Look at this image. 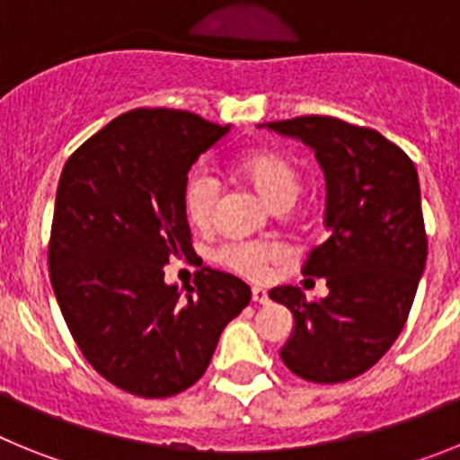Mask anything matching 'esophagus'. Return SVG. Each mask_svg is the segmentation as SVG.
I'll return each instance as SVG.
<instances>
[{
	"label": "esophagus",
	"instance_id": "34e87169",
	"mask_svg": "<svg viewBox=\"0 0 460 460\" xmlns=\"http://www.w3.org/2000/svg\"><path fill=\"white\" fill-rule=\"evenodd\" d=\"M251 296H253L255 304H262V306H265V304H270V295H267V292L262 290V288H253Z\"/></svg>",
	"mask_w": 460,
	"mask_h": 460
}]
</instances>
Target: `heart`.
<instances>
[{
    "instance_id": "obj_1",
    "label": "heart",
    "mask_w": 460,
    "mask_h": 460,
    "mask_svg": "<svg viewBox=\"0 0 460 460\" xmlns=\"http://www.w3.org/2000/svg\"><path fill=\"white\" fill-rule=\"evenodd\" d=\"M230 172L253 186L274 209L292 207L302 190V177L290 158L274 149H251L230 161ZM218 200V181L209 170L195 168L181 193L186 221L195 230H207L214 223ZM217 260L243 279L260 280L283 260V253L267 243H227L217 251Z\"/></svg>"
}]
</instances>
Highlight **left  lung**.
<instances>
[{
  "mask_svg": "<svg viewBox=\"0 0 460 460\" xmlns=\"http://www.w3.org/2000/svg\"><path fill=\"white\" fill-rule=\"evenodd\" d=\"M260 126L308 145L327 181V239L302 271L327 279L329 295L306 302L295 286L270 290L295 318L280 359L308 382L352 380L398 339L424 274L429 249L417 168L377 131L334 117Z\"/></svg>",
  "mask_w": 460,
  "mask_h": 460,
  "instance_id": "obj_1",
  "label": "left lung"
}]
</instances>
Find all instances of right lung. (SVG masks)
Returning a JSON list of instances; mask_svg holds the SVG:
<instances>
[{"label":"right lung","instance_id":"right-lung-1","mask_svg":"<svg viewBox=\"0 0 460 460\" xmlns=\"http://www.w3.org/2000/svg\"><path fill=\"white\" fill-rule=\"evenodd\" d=\"M227 131L186 110L137 108L83 142L59 177L48 251L57 304L84 359L136 396L195 385L251 302L226 271H198L181 290L164 271L193 251L186 174Z\"/></svg>","mask_w":460,"mask_h":460}]
</instances>
